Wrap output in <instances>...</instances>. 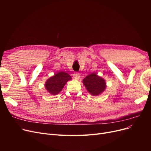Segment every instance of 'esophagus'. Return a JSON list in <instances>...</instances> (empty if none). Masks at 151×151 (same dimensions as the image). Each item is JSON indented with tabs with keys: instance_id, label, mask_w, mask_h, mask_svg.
<instances>
[{
	"instance_id": "34e87169",
	"label": "esophagus",
	"mask_w": 151,
	"mask_h": 151,
	"mask_svg": "<svg viewBox=\"0 0 151 151\" xmlns=\"http://www.w3.org/2000/svg\"><path fill=\"white\" fill-rule=\"evenodd\" d=\"M73 77L75 79H76V80H78L79 78H80V75H79L78 73H75L73 74Z\"/></svg>"
}]
</instances>
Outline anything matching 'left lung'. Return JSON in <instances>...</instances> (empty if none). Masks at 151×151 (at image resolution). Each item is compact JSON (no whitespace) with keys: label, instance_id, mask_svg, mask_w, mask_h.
Wrapping results in <instances>:
<instances>
[{"label":"left lung","instance_id":"left-lung-1","mask_svg":"<svg viewBox=\"0 0 151 151\" xmlns=\"http://www.w3.org/2000/svg\"><path fill=\"white\" fill-rule=\"evenodd\" d=\"M83 84L88 92L92 96H99L106 88V83L104 78L93 73L87 76L83 80Z\"/></svg>","mask_w":151,"mask_h":151}]
</instances>
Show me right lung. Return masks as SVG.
I'll return each mask as SVG.
<instances>
[{"label": "right lung", "instance_id": "obj_1", "mask_svg": "<svg viewBox=\"0 0 151 151\" xmlns=\"http://www.w3.org/2000/svg\"><path fill=\"white\" fill-rule=\"evenodd\" d=\"M70 80H71V77L68 73L60 71L46 81L45 88L52 95H56L62 91L66 83Z\"/></svg>", "mask_w": 151, "mask_h": 151}]
</instances>
